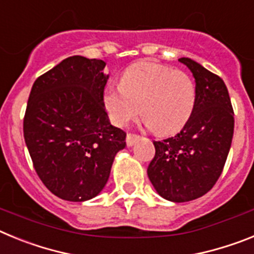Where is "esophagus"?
I'll list each match as a JSON object with an SVG mask.
<instances>
[{"mask_svg":"<svg viewBox=\"0 0 254 254\" xmlns=\"http://www.w3.org/2000/svg\"><path fill=\"white\" fill-rule=\"evenodd\" d=\"M140 138V136L137 134H133V133H128L127 134V137H126V142H127V146H132L136 141Z\"/></svg>","mask_w":254,"mask_h":254,"instance_id":"34e87169","label":"esophagus"}]
</instances>
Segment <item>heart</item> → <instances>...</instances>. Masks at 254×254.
<instances>
[{
	"mask_svg": "<svg viewBox=\"0 0 254 254\" xmlns=\"http://www.w3.org/2000/svg\"><path fill=\"white\" fill-rule=\"evenodd\" d=\"M194 81L185 71L154 62H137L123 71L120 86H108L103 103L109 118L123 127L142 114L155 133H174L188 122L194 111Z\"/></svg>",
	"mask_w": 254,
	"mask_h": 254,
	"instance_id": "heart-1",
	"label": "heart"
}]
</instances>
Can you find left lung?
I'll return each mask as SVG.
<instances>
[{
	"mask_svg": "<svg viewBox=\"0 0 254 254\" xmlns=\"http://www.w3.org/2000/svg\"><path fill=\"white\" fill-rule=\"evenodd\" d=\"M179 62L194 77L196 107L181 132L154 141L147 176L163 198L187 202L207 193L223 172L234 133V112L221 77L190 58Z\"/></svg>",
	"mask_w": 254,
	"mask_h": 254,
	"instance_id": "obj_1",
	"label": "left lung"
}]
</instances>
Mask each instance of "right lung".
<instances>
[{"label": "right lung", "instance_id": "add662e5", "mask_svg": "<svg viewBox=\"0 0 254 254\" xmlns=\"http://www.w3.org/2000/svg\"><path fill=\"white\" fill-rule=\"evenodd\" d=\"M105 62L72 56L35 80L24 138L40 181L66 201L94 198L107 185L126 132L111 125L103 103Z\"/></svg>", "mask_w": 254, "mask_h": 254}]
</instances>
